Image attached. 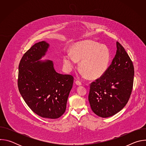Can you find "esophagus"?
Segmentation results:
<instances>
[{
	"instance_id": "esophagus-1",
	"label": "esophagus",
	"mask_w": 146,
	"mask_h": 146,
	"mask_svg": "<svg viewBox=\"0 0 146 146\" xmlns=\"http://www.w3.org/2000/svg\"><path fill=\"white\" fill-rule=\"evenodd\" d=\"M75 83H76V84L77 86H80L82 85V83H81L80 81H76L75 82Z\"/></svg>"
}]
</instances>
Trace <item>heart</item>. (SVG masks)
<instances>
[{
	"label": "heart",
	"instance_id": "heart-1",
	"mask_svg": "<svg viewBox=\"0 0 146 146\" xmlns=\"http://www.w3.org/2000/svg\"><path fill=\"white\" fill-rule=\"evenodd\" d=\"M109 48L91 40L80 41L73 44L71 53L66 52L63 58L65 68L72 70L77 60L80 61V69L91 79H98L107 72L111 62Z\"/></svg>",
	"mask_w": 146,
	"mask_h": 146
}]
</instances>
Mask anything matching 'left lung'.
I'll return each mask as SVG.
<instances>
[{
    "instance_id": "left-lung-1",
    "label": "left lung",
    "mask_w": 146,
    "mask_h": 146,
    "mask_svg": "<svg viewBox=\"0 0 146 146\" xmlns=\"http://www.w3.org/2000/svg\"><path fill=\"white\" fill-rule=\"evenodd\" d=\"M116 45V54L107 72L90 85L91 108L102 118L113 116L125 106L133 88V63L121 44L117 41Z\"/></svg>"
}]
</instances>
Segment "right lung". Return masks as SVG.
Here are the masks:
<instances>
[{
  "instance_id": "right-lung-1",
  "label": "right lung",
  "mask_w": 146,
  "mask_h": 146,
  "mask_svg": "<svg viewBox=\"0 0 146 146\" xmlns=\"http://www.w3.org/2000/svg\"><path fill=\"white\" fill-rule=\"evenodd\" d=\"M50 44H35L23 55L18 67L19 91L29 108L38 115L56 119L65 113L73 77L57 73L52 60H41Z\"/></svg>"
}]
</instances>
